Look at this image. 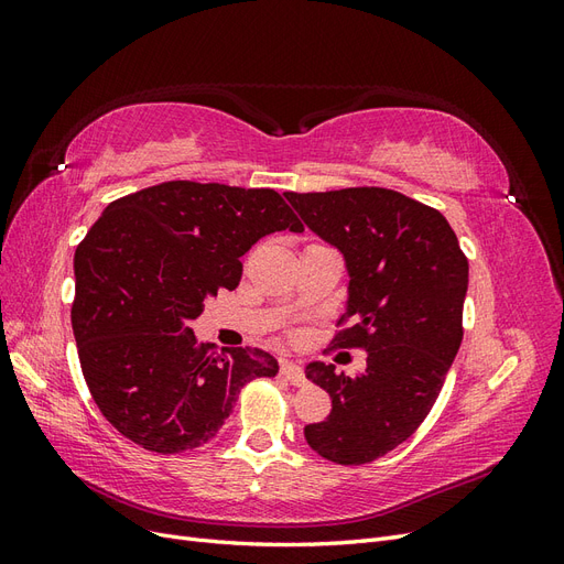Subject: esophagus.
I'll use <instances>...</instances> for the list:
<instances>
[{
	"mask_svg": "<svg viewBox=\"0 0 564 564\" xmlns=\"http://www.w3.org/2000/svg\"><path fill=\"white\" fill-rule=\"evenodd\" d=\"M280 371H282L284 379H289V383H294V386H303V383H305V373H303V369H301L299 362L284 360V362L280 365Z\"/></svg>",
	"mask_w": 564,
	"mask_h": 564,
	"instance_id": "1",
	"label": "esophagus"
}]
</instances>
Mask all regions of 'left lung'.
I'll list each match as a JSON object with an SVG mask.
<instances>
[{"label":"left lung","instance_id":"left-lung-1","mask_svg":"<svg viewBox=\"0 0 564 564\" xmlns=\"http://www.w3.org/2000/svg\"><path fill=\"white\" fill-rule=\"evenodd\" d=\"M303 224L346 259L348 303L338 348H365L355 377L311 362L305 377L332 398L308 445L340 466L371 464L423 423L464 338L468 259L447 218L388 187L286 193Z\"/></svg>","mask_w":564,"mask_h":564}]
</instances>
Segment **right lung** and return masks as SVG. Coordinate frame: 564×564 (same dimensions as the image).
<instances>
[{"label": "right lung", "mask_w": 564, "mask_h": 564, "mask_svg": "<svg viewBox=\"0 0 564 564\" xmlns=\"http://www.w3.org/2000/svg\"><path fill=\"white\" fill-rule=\"evenodd\" d=\"M303 226L270 187L169 181L110 202L75 251L73 332L91 398L135 445L209 442L240 390L275 377L259 348L197 344L191 319L242 280L251 245Z\"/></svg>", "instance_id": "1"}]
</instances>
